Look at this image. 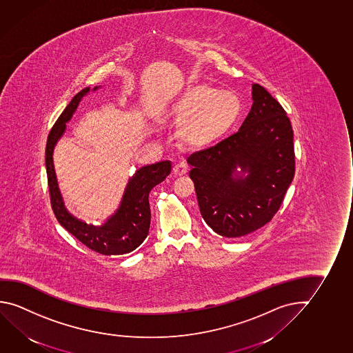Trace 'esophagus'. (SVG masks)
<instances>
[{"label":"esophagus","instance_id":"1","mask_svg":"<svg viewBox=\"0 0 353 353\" xmlns=\"http://www.w3.org/2000/svg\"><path fill=\"white\" fill-rule=\"evenodd\" d=\"M187 171H188V168L183 163H176L174 168H172L174 176H183V174H187Z\"/></svg>","mask_w":353,"mask_h":353}]
</instances>
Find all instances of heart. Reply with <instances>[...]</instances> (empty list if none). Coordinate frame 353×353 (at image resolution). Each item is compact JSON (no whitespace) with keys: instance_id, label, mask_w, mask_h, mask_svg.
Listing matches in <instances>:
<instances>
[{"instance_id":"1","label":"heart","mask_w":353,"mask_h":353,"mask_svg":"<svg viewBox=\"0 0 353 353\" xmlns=\"http://www.w3.org/2000/svg\"><path fill=\"white\" fill-rule=\"evenodd\" d=\"M168 112L185 122L182 137L187 143L204 145L220 139L234 127L242 112V103L234 92L194 84L168 105Z\"/></svg>"}]
</instances>
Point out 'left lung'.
I'll use <instances>...</instances> for the list:
<instances>
[{"mask_svg":"<svg viewBox=\"0 0 353 353\" xmlns=\"http://www.w3.org/2000/svg\"><path fill=\"white\" fill-rule=\"evenodd\" d=\"M253 105L239 132L188 157L201 214L223 237L254 232L272 221L296 170L291 121L265 88L253 84ZM248 172L230 179V168Z\"/></svg>","mask_w":353,"mask_h":353,"instance_id":"1","label":"left lung"}]
</instances>
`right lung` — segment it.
<instances>
[{
  "label": "right lung",
  "mask_w": 353,
  "mask_h": 353,
  "mask_svg": "<svg viewBox=\"0 0 353 353\" xmlns=\"http://www.w3.org/2000/svg\"><path fill=\"white\" fill-rule=\"evenodd\" d=\"M97 88H94L95 90ZM89 92V88L78 92L50 130L45 150V163L48 174L50 201L54 216L63 228L73 234L89 250L103 255H121L138 248L147 239L150 228L149 193L155 185L161 183L171 172L170 161H160L144 166L137 171L125 188V196L119 210L101 228L89 226L72 216L65 210L54 174L52 152L54 144L65 130V122L70 121L76 111L81 99Z\"/></svg>",
  "instance_id": "1"
}]
</instances>
